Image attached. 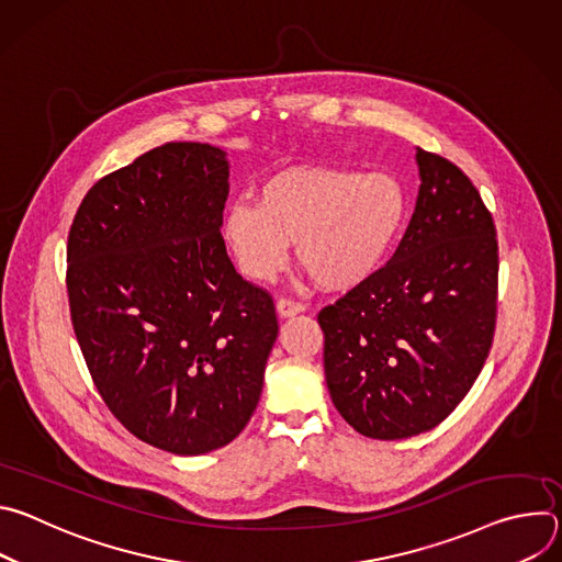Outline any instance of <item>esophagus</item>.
Segmentation results:
<instances>
[{
	"label": "esophagus",
	"instance_id": "1",
	"mask_svg": "<svg viewBox=\"0 0 562 562\" xmlns=\"http://www.w3.org/2000/svg\"><path fill=\"white\" fill-rule=\"evenodd\" d=\"M276 306H278V313H280L282 317H289V315L302 313V311L306 308V304H302V302H297V300H291V297H280Z\"/></svg>",
	"mask_w": 562,
	"mask_h": 562
}]
</instances>
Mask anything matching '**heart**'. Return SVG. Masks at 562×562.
<instances>
[{"label": "heart", "instance_id": "obj_1", "mask_svg": "<svg viewBox=\"0 0 562 562\" xmlns=\"http://www.w3.org/2000/svg\"><path fill=\"white\" fill-rule=\"evenodd\" d=\"M407 193L382 171L293 167L267 178L256 202H233L222 239L237 269L269 280L284 265L289 243L297 262L325 289H351L386 260L407 220Z\"/></svg>", "mask_w": 562, "mask_h": 562}]
</instances>
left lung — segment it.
<instances>
[{"instance_id":"left-lung-1","label":"left lung","mask_w":562,"mask_h":562,"mask_svg":"<svg viewBox=\"0 0 562 562\" xmlns=\"http://www.w3.org/2000/svg\"><path fill=\"white\" fill-rule=\"evenodd\" d=\"M416 159L423 184L393 258L317 313L334 405L375 440L440 425L483 371L496 329L494 217L447 157L418 148Z\"/></svg>"}]
</instances>
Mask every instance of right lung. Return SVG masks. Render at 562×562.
Here are the masks:
<instances>
[{
    "mask_svg": "<svg viewBox=\"0 0 562 562\" xmlns=\"http://www.w3.org/2000/svg\"><path fill=\"white\" fill-rule=\"evenodd\" d=\"M226 153L169 142L93 184L68 231L72 329L109 412L139 440L200 456L251 420L276 304L226 256Z\"/></svg>",
    "mask_w": 562,
    "mask_h": 562,
    "instance_id": "1",
    "label": "right lung"
}]
</instances>
